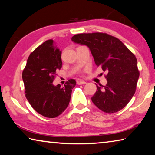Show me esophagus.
I'll return each mask as SVG.
<instances>
[{"label": "esophagus", "mask_w": 155, "mask_h": 155, "mask_svg": "<svg viewBox=\"0 0 155 155\" xmlns=\"http://www.w3.org/2000/svg\"><path fill=\"white\" fill-rule=\"evenodd\" d=\"M77 84L78 85H83V84H86V82L84 81H78Z\"/></svg>", "instance_id": "esophagus-1"}]
</instances>
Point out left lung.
I'll list each match as a JSON object with an SVG mask.
<instances>
[{"label":"left lung","mask_w":155,"mask_h":155,"mask_svg":"<svg viewBox=\"0 0 155 155\" xmlns=\"http://www.w3.org/2000/svg\"><path fill=\"white\" fill-rule=\"evenodd\" d=\"M72 40L87 46L96 65L107 72V85H96V91L91 97L93 103L108 114L120 111L136 91L140 72L135 54L119 39L107 33L77 34Z\"/></svg>","instance_id":"1"}]
</instances>
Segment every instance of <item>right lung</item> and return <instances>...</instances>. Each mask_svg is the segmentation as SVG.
Here are the masks:
<instances>
[{"instance_id":"1","label":"right lung","mask_w":155,"mask_h":155,"mask_svg":"<svg viewBox=\"0 0 155 155\" xmlns=\"http://www.w3.org/2000/svg\"><path fill=\"white\" fill-rule=\"evenodd\" d=\"M61 51L48 40L31 52L22 72L25 96L34 110L44 117L54 118L69 104L76 81L70 79L64 87L52 82L61 68Z\"/></svg>"}]
</instances>
